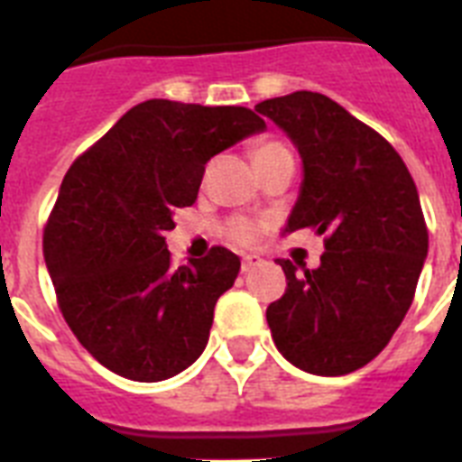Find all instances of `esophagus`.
Instances as JSON below:
<instances>
[{
    "label": "esophagus",
    "instance_id": "1",
    "mask_svg": "<svg viewBox=\"0 0 462 462\" xmlns=\"http://www.w3.org/2000/svg\"><path fill=\"white\" fill-rule=\"evenodd\" d=\"M263 263V258L258 256H244L242 258V273H251L254 268H258V265Z\"/></svg>",
    "mask_w": 462,
    "mask_h": 462
}]
</instances>
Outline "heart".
Wrapping results in <instances>:
<instances>
[{
    "instance_id": "heart-1",
    "label": "heart",
    "mask_w": 462,
    "mask_h": 462,
    "mask_svg": "<svg viewBox=\"0 0 462 462\" xmlns=\"http://www.w3.org/2000/svg\"><path fill=\"white\" fill-rule=\"evenodd\" d=\"M275 149H284L280 142H263V144H258L254 149V159L261 156V153H268V152H275ZM268 227L265 220H249V218H237L230 223V237L235 239L237 244H254L258 237H261V232Z\"/></svg>"
}]
</instances>
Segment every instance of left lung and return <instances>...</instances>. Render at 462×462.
<instances>
[{
	"label": "left lung",
	"mask_w": 462,
	"mask_h": 462,
	"mask_svg": "<svg viewBox=\"0 0 462 462\" xmlns=\"http://www.w3.org/2000/svg\"><path fill=\"white\" fill-rule=\"evenodd\" d=\"M303 161L287 232L325 237L320 265L287 275L265 318L277 351L310 374H348L387 346L413 303L427 258V225L406 163L380 133L320 92L256 104Z\"/></svg>",
	"instance_id": "8db88e82"
}]
</instances>
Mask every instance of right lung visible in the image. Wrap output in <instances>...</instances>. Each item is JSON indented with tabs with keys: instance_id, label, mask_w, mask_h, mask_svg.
<instances>
[{
	"instance_id": "1",
	"label": "right lung",
	"mask_w": 462,
	"mask_h": 462,
	"mask_svg": "<svg viewBox=\"0 0 462 462\" xmlns=\"http://www.w3.org/2000/svg\"><path fill=\"white\" fill-rule=\"evenodd\" d=\"M265 121L244 106L149 99L73 161L44 227L63 318L111 373L161 382L204 354L239 258L213 246L171 265L172 213L197 201L206 163Z\"/></svg>"
}]
</instances>
